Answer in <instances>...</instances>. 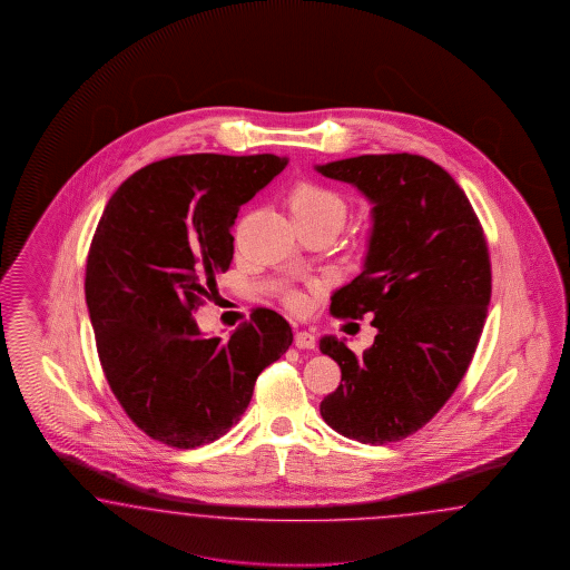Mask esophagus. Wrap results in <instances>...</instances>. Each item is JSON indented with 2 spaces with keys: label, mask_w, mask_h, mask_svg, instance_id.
I'll return each instance as SVG.
<instances>
[{
  "label": "esophagus",
  "mask_w": 570,
  "mask_h": 570,
  "mask_svg": "<svg viewBox=\"0 0 570 570\" xmlns=\"http://www.w3.org/2000/svg\"><path fill=\"white\" fill-rule=\"evenodd\" d=\"M294 345L298 348H315V336L307 330H301L294 334Z\"/></svg>",
  "instance_id": "1"
}]
</instances>
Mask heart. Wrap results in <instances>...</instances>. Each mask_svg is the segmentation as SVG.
<instances>
[{
	"label": "heart",
	"mask_w": 570,
	"mask_h": 570,
	"mask_svg": "<svg viewBox=\"0 0 570 570\" xmlns=\"http://www.w3.org/2000/svg\"><path fill=\"white\" fill-rule=\"evenodd\" d=\"M291 215L301 217H332L343 224L345 219V203L336 191L328 190L320 184L303 181L294 186L288 198ZM294 305H301V298H293Z\"/></svg>",
	"instance_id": "heart-1"
}]
</instances>
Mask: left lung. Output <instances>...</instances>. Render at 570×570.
Segmentation results:
<instances>
[{"mask_svg": "<svg viewBox=\"0 0 570 570\" xmlns=\"http://www.w3.org/2000/svg\"><path fill=\"white\" fill-rule=\"evenodd\" d=\"M315 171L372 205L362 272L332 293L330 311L370 313L379 330L362 357L346 338H320L341 365V384L320 412L360 443L401 441L445 405L479 345L491 301L483 227L455 179L424 156H353Z\"/></svg>", "mask_w": 570, "mask_h": 570, "instance_id": "1", "label": "left lung"}]
</instances>
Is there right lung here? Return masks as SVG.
<instances>
[{
  "label": "right lung",
  "mask_w": 570,
  "mask_h": 570,
  "mask_svg": "<svg viewBox=\"0 0 570 570\" xmlns=\"http://www.w3.org/2000/svg\"><path fill=\"white\" fill-rule=\"evenodd\" d=\"M286 156L186 155L125 179L87 255L86 301L106 380L136 426L177 449L210 443L246 412L261 372L293 345L288 322L253 311L227 341L191 311L234 259L238 208Z\"/></svg>",
  "instance_id": "right-lung-1"
}]
</instances>
